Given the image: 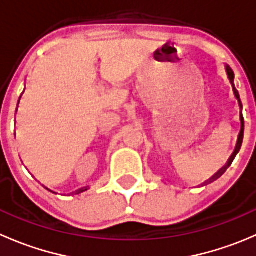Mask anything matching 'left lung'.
Instances as JSON below:
<instances>
[{
	"instance_id": "8db88e82",
	"label": "left lung",
	"mask_w": 256,
	"mask_h": 256,
	"mask_svg": "<svg viewBox=\"0 0 256 256\" xmlns=\"http://www.w3.org/2000/svg\"><path fill=\"white\" fill-rule=\"evenodd\" d=\"M226 73H228V78H229V80H230V84H232V86H233V92H234V94H236V99H239V94H238V90L236 89V86H234V74L232 73L230 70H229V69H226ZM242 120H244V118H242ZM242 136H244V125H242V131H240V134H239V138H238V144H236V151H234V154H232V157H230V160H229L228 161V164H226V166L223 167V168L220 170V171L218 172V174H216V176H213L210 178V182H212V180H216V178L218 177H220L222 174H224V172H226V170L228 168L229 166H230L232 164V162H233V160H234V157H236V154H238V151L240 150V147H242ZM208 182V180H207Z\"/></svg>"
}]
</instances>
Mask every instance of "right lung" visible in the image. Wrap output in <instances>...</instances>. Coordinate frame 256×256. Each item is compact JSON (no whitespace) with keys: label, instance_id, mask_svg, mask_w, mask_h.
Returning <instances> with one entry per match:
<instances>
[{"label":"right lung","instance_id":"add662e5","mask_svg":"<svg viewBox=\"0 0 256 256\" xmlns=\"http://www.w3.org/2000/svg\"><path fill=\"white\" fill-rule=\"evenodd\" d=\"M76 193H79V190H78V192H76Z\"/></svg>","mask_w":256,"mask_h":256}]
</instances>
